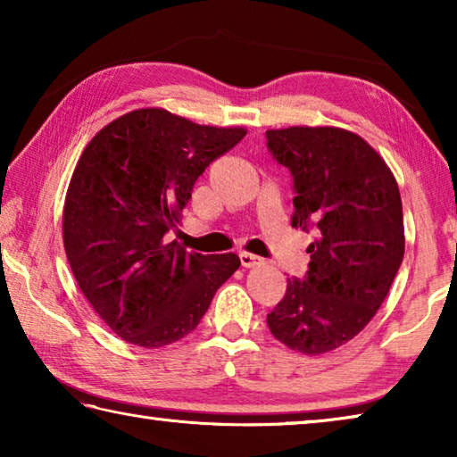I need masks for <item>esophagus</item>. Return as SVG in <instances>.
Returning <instances> with one entry per match:
<instances>
[{"mask_svg":"<svg viewBox=\"0 0 457 457\" xmlns=\"http://www.w3.org/2000/svg\"><path fill=\"white\" fill-rule=\"evenodd\" d=\"M239 262H242L244 268H253V266L264 264V260H262L260 256H256V253H247V252L239 253Z\"/></svg>","mask_w":457,"mask_h":457,"instance_id":"esophagus-1","label":"esophagus"}]
</instances>
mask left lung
<instances>
[{
  "mask_svg": "<svg viewBox=\"0 0 457 457\" xmlns=\"http://www.w3.org/2000/svg\"><path fill=\"white\" fill-rule=\"evenodd\" d=\"M266 143L292 175V226L316 234L306 276L288 278L268 328L292 351H335L373 319L403 262L397 181L351 130L290 127L266 130Z\"/></svg>",
  "mask_w": 457,
  "mask_h": 457,
  "instance_id": "8db88e82",
  "label": "left lung"
}]
</instances>
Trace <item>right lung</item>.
I'll return each instance as SVG.
<instances>
[{
  "label": "right lung",
  "instance_id": "right-lung-1",
  "mask_svg": "<svg viewBox=\"0 0 457 457\" xmlns=\"http://www.w3.org/2000/svg\"><path fill=\"white\" fill-rule=\"evenodd\" d=\"M244 129L195 125L163 108L112 120L87 145L64 204V250L80 290L114 335L145 349L195 330L236 253L169 242L193 185Z\"/></svg>",
  "mask_w": 457,
  "mask_h": 457
}]
</instances>
